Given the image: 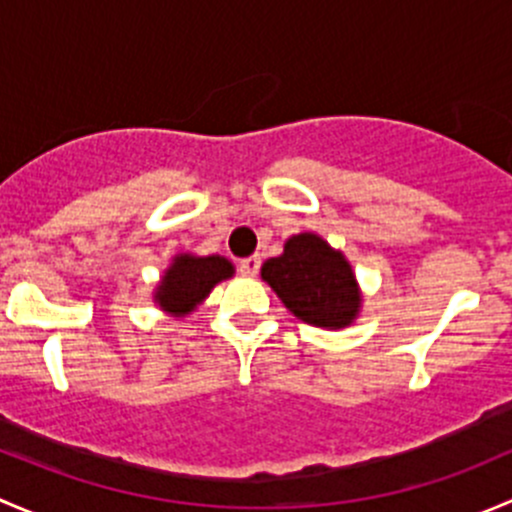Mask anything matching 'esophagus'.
Listing matches in <instances>:
<instances>
[{
	"instance_id": "esophagus-1",
	"label": "esophagus",
	"mask_w": 512,
	"mask_h": 512,
	"mask_svg": "<svg viewBox=\"0 0 512 512\" xmlns=\"http://www.w3.org/2000/svg\"><path fill=\"white\" fill-rule=\"evenodd\" d=\"M257 270H260V257H257V255L247 257V260L240 262V275L242 277H255Z\"/></svg>"
}]
</instances>
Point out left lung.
Listing matches in <instances>:
<instances>
[{"instance_id":"obj_1","label":"left lung","mask_w":512,"mask_h":512,"mask_svg":"<svg viewBox=\"0 0 512 512\" xmlns=\"http://www.w3.org/2000/svg\"><path fill=\"white\" fill-rule=\"evenodd\" d=\"M262 280L304 324L344 329L359 317L361 289L342 250H334L317 232L287 237L280 257H270Z\"/></svg>"}]
</instances>
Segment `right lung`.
Returning a JSON list of instances; mask_svg holds the SVG:
<instances>
[{"instance_id": "obj_1", "label": "right lung", "mask_w": 512, "mask_h": 512, "mask_svg": "<svg viewBox=\"0 0 512 512\" xmlns=\"http://www.w3.org/2000/svg\"><path fill=\"white\" fill-rule=\"evenodd\" d=\"M235 275V265L223 255H193L178 252L153 292V302L170 317H185L195 312L198 304L208 299L215 285L230 280Z\"/></svg>"}]
</instances>
